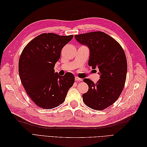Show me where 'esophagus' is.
<instances>
[{"label": "esophagus", "mask_w": 147, "mask_h": 147, "mask_svg": "<svg viewBox=\"0 0 147 147\" xmlns=\"http://www.w3.org/2000/svg\"><path fill=\"white\" fill-rule=\"evenodd\" d=\"M75 81H77V82H78V81H82V78H78V77H75Z\"/></svg>", "instance_id": "obj_1"}]
</instances>
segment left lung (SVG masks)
<instances>
[{
  "label": "left lung",
  "mask_w": 147,
  "mask_h": 147,
  "mask_svg": "<svg viewBox=\"0 0 147 147\" xmlns=\"http://www.w3.org/2000/svg\"><path fill=\"white\" fill-rule=\"evenodd\" d=\"M76 40L90 50L88 65L99 69L96 83L88 78V91L82 95L84 104L94 110H104L116 101L123 91L127 74V60L121 45L110 35L97 31L75 35Z\"/></svg>",
  "instance_id": "left-lung-1"
}]
</instances>
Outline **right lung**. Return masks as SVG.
Listing matches in <instances>:
<instances>
[{
	"instance_id": "add662e5",
	"label": "right lung",
	"mask_w": 147,
	"mask_h": 147,
	"mask_svg": "<svg viewBox=\"0 0 147 147\" xmlns=\"http://www.w3.org/2000/svg\"><path fill=\"white\" fill-rule=\"evenodd\" d=\"M73 37L42 34L22 51L18 68L21 81L30 99L40 107L51 109L63 104L74 83L72 73L61 76L54 69L62 49Z\"/></svg>"
}]
</instances>
